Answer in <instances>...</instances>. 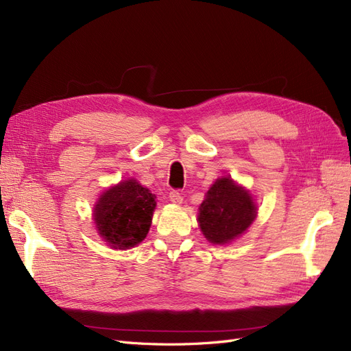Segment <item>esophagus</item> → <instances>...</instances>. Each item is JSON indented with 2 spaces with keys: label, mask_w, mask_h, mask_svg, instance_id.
<instances>
[{
  "label": "esophagus",
  "mask_w": 351,
  "mask_h": 351,
  "mask_svg": "<svg viewBox=\"0 0 351 351\" xmlns=\"http://www.w3.org/2000/svg\"><path fill=\"white\" fill-rule=\"evenodd\" d=\"M169 201L174 202V204H182L183 196L180 195L177 191H173V192H169Z\"/></svg>",
  "instance_id": "34e87169"
}]
</instances>
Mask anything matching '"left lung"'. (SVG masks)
Returning <instances> with one entry per match:
<instances>
[{
    "mask_svg": "<svg viewBox=\"0 0 351 351\" xmlns=\"http://www.w3.org/2000/svg\"><path fill=\"white\" fill-rule=\"evenodd\" d=\"M251 195L223 177L211 186L199 208V226L211 243H227L241 236L255 219Z\"/></svg>",
    "mask_w": 351,
    "mask_h": 351,
    "instance_id": "left-lung-1",
    "label": "left lung"
}]
</instances>
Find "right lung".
<instances>
[{
  "label": "right lung",
  "instance_id": "obj_1",
  "mask_svg": "<svg viewBox=\"0 0 351 351\" xmlns=\"http://www.w3.org/2000/svg\"><path fill=\"white\" fill-rule=\"evenodd\" d=\"M156 196L136 180H127L100 196L94 208L100 236L115 250H127L146 238Z\"/></svg>",
  "mask_w": 351,
  "mask_h": 351
}]
</instances>
